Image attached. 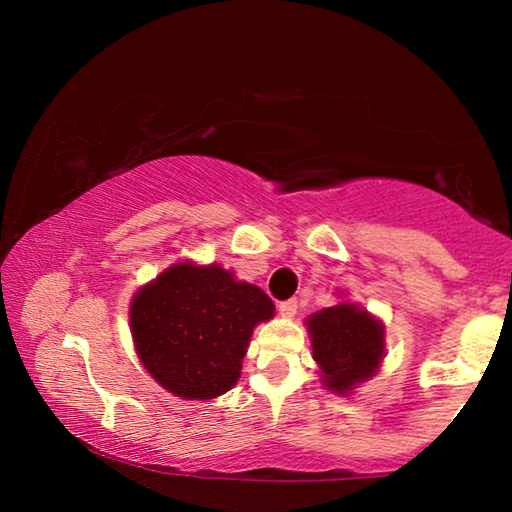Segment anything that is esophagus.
<instances>
[{"instance_id": "esophagus-1", "label": "esophagus", "mask_w": 512, "mask_h": 512, "mask_svg": "<svg viewBox=\"0 0 512 512\" xmlns=\"http://www.w3.org/2000/svg\"><path fill=\"white\" fill-rule=\"evenodd\" d=\"M296 311H298V300H296V298H291V300H284V302H280V314H282L284 318H291V316H296Z\"/></svg>"}]
</instances>
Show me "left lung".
I'll use <instances>...</instances> for the list:
<instances>
[{
    "mask_svg": "<svg viewBox=\"0 0 512 512\" xmlns=\"http://www.w3.org/2000/svg\"><path fill=\"white\" fill-rule=\"evenodd\" d=\"M307 329L323 384L339 395L370 379L384 359V325L354 302L316 311Z\"/></svg>",
    "mask_w": 512,
    "mask_h": 512,
    "instance_id": "8db88e82",
    "label": "left lung"
}]
</instances>
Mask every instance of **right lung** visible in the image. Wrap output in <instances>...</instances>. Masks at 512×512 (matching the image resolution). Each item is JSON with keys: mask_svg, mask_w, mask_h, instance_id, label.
Segmentation results:
<instances>
[{"mask_svg": "<svg viewBox=\"0 0 512 512\" xmlns=\"http://www.w3.org/2000/svg\"><path fill=\"white\" fill-rule=\"evenodd\" d=\"M273 300L219 264L178 262L135 293L131 332L144 368L185 400H214L241 375L253 329Z\"/></svg>", "mask_w": 512, "mask_h": 512, "instance_id": "add662e5", "label": "right lung"}]
</instances>
